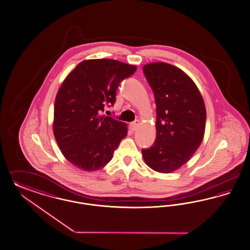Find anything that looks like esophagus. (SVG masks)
I'll return each mask as SVG.
<instances>
[{
  "mask_svg": "<svg viewBox=\"0 0 250 250\" xmlns=\"http://www.w3.org/2000/svg\"><path fill=\"white\" fill-rule=\"evenodd\" d=\"M129 125L130 128H131L132 131H136V130L138 129V125H139V121L136 120L135 122L131 123Z\"/></svg>",
  "mask_w": 250,
  "mask_h": 250,
  "instance_id": "1",
  "label": "esophagus"
}]
</instances>
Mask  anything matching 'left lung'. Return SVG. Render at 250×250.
I'll return each instance as SVG.
<instances>
[{
    "label": "left lung",
    "instance_id": "1",
    "mask_svg": "<svg viewBox=\"0 0 250 250\" xmlns=\"http://www.w3.org/2000/svg\"><path fill=\"white\" fill-rule=\"evenodd\" d=\"M156 102V140L142 149L146 165L170 173L187 164L200 146L206 126V107L197 85L181 70L157 62L143 66Z\"/></svg>",
    "mask_w": 250,
    "mask_h": 250
}]
</instances>
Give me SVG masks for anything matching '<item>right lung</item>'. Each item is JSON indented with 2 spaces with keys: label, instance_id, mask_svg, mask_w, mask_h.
Wrapping results in <instances>:
<instances>
[{
  "label": "right lung",
  "instance_id": "obj_1",
  "mask_svg": "<svg viewBox=\"0 0 250 250\" xmlns=\"http://www.w3.org/2000/svg\"><path fill=\"white\" fill-rule=\"evenodd\" d=\"M136 65L112 59L79 62L62 81L54 104L53 135L64 158L79 169L93 172L112 160L127 125L101 115L115 102L121 81Z\"/></svg>",
  "mask_w": 250,
  "mask_h": 250
}]
</instances>
